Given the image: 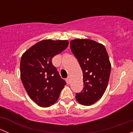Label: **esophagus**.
Segmentation results:
<instances>
[{
  "label": "esophagus",
  "mask_w": 133,
  "mask_h": 133,
  "mask_svg": "<svg viewBox=\"0 0 133 133\" xmlns=\"http://www.w3.org/2000/svg\"><path fill=\"white\" fill-rule=\"evenodd\" d=\"M66 82L68 84H69L70 83V78H69V77H68L66 78Z\"/></svg>",
  "instance_id": "esophagus-1"
}]
</instances>
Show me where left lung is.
<instances>
[{
    "label": "left lung",
    "mask_w": 133,
    "mask_h": 133,
    "mask_svg": "<svg viewBox=\"0 0 133 133\" xmlns=\"http://www.w3.org/2000/svg\"><path fill=\"white\" fill-rule=\"evenodd\" d=\"M70 46L83 72L84 88L75 97L79 104L91 105L108 87L111 69L108 52L103 44L88 38L72 40Z\"/></svg>",
    "instance_id": "obj_1"
}]
</instances>
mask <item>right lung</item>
<instances>
[{
	"mask_svg": "<svg viewBox=\"0 0 133 133\" xmlns=\"http://www.w3.org/2000/svg\"><path fill=\"white\" fill-rule=\"evenodd\" d=\"M68 41L43 40L23 53L20 64L21 78L30 98L42 108H48L58 100L66 84L51 60L65 50Z\"/></svg>",
	"mask_w": 133,
	"mask_h": 133,
	"instance_id": "right-lung-1",
	"label": "right lung"
}]
</instances>
